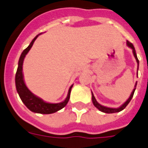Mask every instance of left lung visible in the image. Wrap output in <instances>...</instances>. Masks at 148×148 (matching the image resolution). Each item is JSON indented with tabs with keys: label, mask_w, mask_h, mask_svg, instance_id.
Here are the masks:
<instances>
[{
	"label": "left lung",
	"mask_w": 148,
	"mask_h": 148,
	"mask_svg": "<svg viewBox=\"0 0 148 148\" xmlns=\"http://www.w3.org/2000/svg\"><path fill=\"white\" fill-rule=\"evenodd\" d=\"M127 46H129L130 48H131V49H133V53H134V56L135 58H136V60H137V65H138V66H139V60H138V58H137V54H136V51H135L134 47V45H133L132 43L129 42V41H127ZM136 86H137V83H136V85H135V87H136ZM135 90H136V88H134V89L132 93H131V95H130V97H129V99H128L127 100V101H126L125 103H123V105L121 106V107H119V108H117V109L109 108V107H106V106H102V105H100L99 103H98L97 100H96V99H95V97L93 96V94H92V103H93V105H94V106H96L97 109H99V110L102 111V112H103V113H118V112H120V111L123 110V109L125 108L126 106H127L128 103H130V101L131 100V99L133 98V96H134V93Z\"/></svg>",
	"instance_id": "left-lung-1"
}]
</instances>
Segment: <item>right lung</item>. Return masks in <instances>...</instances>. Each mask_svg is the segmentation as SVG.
Here are the masks:
<instances>
[{
  "label": "right lung",
  "mask_w": 148,
  "mask_h": 148,
  "mask_svg": "<svg viewBox=\"0 0 148 148\" xmlns=\"http://www.w3.org/2000/svg\"><path fill=\"white\" fill-rule=\"evenodd\" d=\"M40 35V34H39ZM38 35L36 37L32 40V42H31L30 45H28L27 49H25L21 55V57L19 58V62H18V67L17 69V73L15 75V84H16V89L18 91L19 97L22 102L25 103V105L27 106V108L29 109L31 111L35 112L38 113H42V114H49V113H53L57 112L59 110H61L63 107L66 106V104L68 103L69 98H70V92L72 87L69 90L68 96L66 97V99L62 103H45L40 99L38 97L33 94L32 92H30V90H28L27 86H25L24 79H23V73H22V66H23V61L25 58V56L29 51L31 48L32 47L35 39L37 38Z\"/></svg>",
  "instance_id": "right-lung-1"
}]
</instances>
